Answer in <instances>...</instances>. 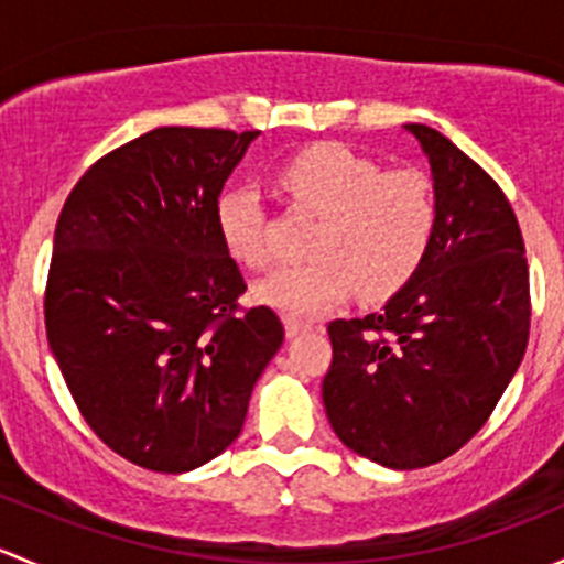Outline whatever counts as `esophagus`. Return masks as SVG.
I'll use <instances>...</instances> for the list:
<instances>
[{
    "label": "esophagus",
    "instance_id": "1",
    "mask_svg": "<svg viewBox=\"0 0 564 564\" xmlns=\"http://www.w3.org/2000/svg\"><path fill=\"white\" fill-rule=\"evenodd\" d=\"M283 324H286V338H297V335L311 333V329H314V324L311 322H300V318H292V316H289Z\"/></svg>",
    "mask_w": 564,
    "mask_h": 564
}]
</instances>
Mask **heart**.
I'll list each match as a JSON object with an SVG mask.
<instances>
[{"label": "heart", "instance_id": "heart-1", "mask_svg": "<svg viewBox=\"0 0 564 564\" xmlns=\"http://www.w3.org/2000/svg\"><path fill=\"white\" fill-rule=\"evenodd\" d=\"M278 187L300 209L318 215L303 264L281 267L253 286L259 303L286 316H316L344 303L388 300L420 272L440 229L434 182L417 169L382 172L373 158L322 141L278 166ZM215 229L235 261H270L267 218L253 187L231 185L215 198Z\"/></svg>", "mask_w": 564, "mask_h": 564}]
</instances>
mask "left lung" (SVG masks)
Listing matches in <instances>:
<instances>
[{
  "instance_id": "8db88e82",
  "label": "left lung",
  "mask_w": 564,
  "mask_h": 564,
  "mask_svg": "<svg viewBox=\"0 0 564 564\" xmlns=\"http://www.w3.org/2000/svg\"><path fill=\"white\" fill-rule=\"evenodd\" d=\"M406 130L434 176V248L379 314L327 324L322 382L338 440L390 469L436 464L486 425L524 360L532 316L524 240L502 187L440 130Z\"/></svg>"
}]
</instances>
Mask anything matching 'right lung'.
<instances>
[{
    "mask_svg": "<svg viewBox=\"0 0 564 564\" xmlns=\"http://www.w3.org/2000/svg\"><path fill=\"white\" fill-rule=\"evenodd\" d=\"M259 130L155 128L76 182L54 231L45 333L89 429L122 458L180 475L240 436L283 344L220 246L215 198Z\"/></svg>",
    "mask_w": 564,
    "mask_h": 564,
    "instance_id": "add662e5",
    "label": "right lung"
}]
</instances>
